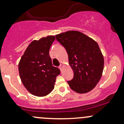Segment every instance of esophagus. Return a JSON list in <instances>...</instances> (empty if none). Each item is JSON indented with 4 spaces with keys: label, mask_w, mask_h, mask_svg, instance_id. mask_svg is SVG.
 <instances>
[{
    "label": "esophagus",
    "mask_w": 124,
    "mask_h": 124,
    "mask_svg": "<svg viewBox=\"0 0 124 124\" xmlns=\"http://www.w3.org/2000/svg\"><path fill=\"white\" fill-rule=\"evenodd\" d=\"M63 66V63H61L60 65H59V69H61V70H62V67Z\"/></svg>",
    "instance_id": "1"
}]
</instances>
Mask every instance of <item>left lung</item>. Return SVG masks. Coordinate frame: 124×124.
<instances>
[{"instance_id":"8db88e82","label":"left lung","mask_w":124,"mask_h":124,"mask_svg":"<svg viewBox=\"0 0 124 124\" xmlns=\"http://www.w3.org/2000/svg\"><path fill=\"white\" fill-rule=\"evenodd\" d=\"M66 49L73 78L68 81L71 89L86 93L93 89L103 73L104 58L99 45L93 39L77 31L55 35Z\"/></svg>"}]
</instances>
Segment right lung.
Listing matches in <instances>:
<instances>
[{
	"mask_svg": "<svg viewBox=\"0 0 124 124\" xmlns=\"http://www.w3.org/2000/svg\"><path fill=\"white\" fill-rule=\"evenodd\" d=\"M55 39L50 35L34 40L28 46L18 64L23 84L30 93L43 97L54 89L56 76L60 70L52 65L49 51Z\"/></svg>",
	"mask_w": 124,
	"mask_h": 124,
	"instance_id": "1",
	"label": "right lung"
}]
</instances>
